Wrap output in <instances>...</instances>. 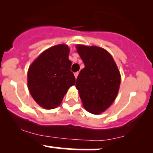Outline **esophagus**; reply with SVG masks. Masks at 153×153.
I'll list each match as a JSON object with an SVG mask.
<instances>
[{
    "instance_id": "esophagus-1",
    "label": "esophagus",
    "mask_w": 153,
    "mask_h": 153,
    "mask_svg": "<svg viewBox=\"0 0 153 153\" xmlns=\"http://www.w3.org/2000/svg\"><path fill=\"white\" fill-rule=\"evenodd\" d=\"M78 74H79V73H78V72H75V73L74 74V75H75V78H77V77L78 76Z\"/></svg>"
}]
</instances>
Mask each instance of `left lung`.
<instances>
[{"instance_id": "obj_1", "label": "left lung", "mask_w": 153, "mask_h": 153, "mask_svg": "<svg viewBox=\"0 0 153 153\" xmlns=\"http://www.w3.org/2000/svg\"><path fill=\"white\" fill-rule=\"evenodd\" d=\"M77 51L85 67L80 72L75 86L86 110L100 114L116 98L121 83L119 71L110 54L103 48L78 45Z\"/></svg>"}]
</instances>
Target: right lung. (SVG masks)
<instances>
[{
    "label": "right lung",
    "instance_id": "add662e5",
    "mask_svg": "<svg viewBox=\"0 0 153 153\" xmlns=\"http://www.w3.org/2000/svg\"><path fill=\"white\" fill-rule=\"evenodd\" d=\"M67 45L54 46L44 51L28 70V87L35 101L45 109L61 104L69 88L75 84Z\"/></svg>",
    "mask_w": 153,
    "mask_h": 153
}]
</instances>
